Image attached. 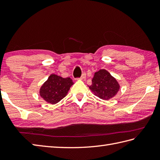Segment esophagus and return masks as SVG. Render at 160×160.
Segmentation results:
<instances>
[{
    "instance_id": "1",
    "label": "esophagus",
    "mask_w": 160,
    "mask_h": 160,
    "mask_svg": "<svg viewBox=\"0 0 160 160\" xmlns=\"http://www.w3.org/2000/svg\"><path fill=\"white\" fill-rule=\"evenodd\" d=\"M86 78V73H83L82 74V76H81V77L79 78V79H80V80H83V79H84V78Z\"/></svg>"
}]
</instances>
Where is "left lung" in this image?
Listing matches in <instances>:
<instances>
[{"label": "left lung", "mask_w": 160, "mask_h": 160, "mask_svg": "<svg viewBox=\"0 0 160 160\" xmlns=\"http://www.w3.org/2000/svg\"><path fill=\"white\" fill-rule=\"evenodd\" d=\"M89 89L101 99L108 100L115 96L120 85L115 78L105 69L95 73Z\"/></svg>", "instance_id": "obj_1"}]
</instances>
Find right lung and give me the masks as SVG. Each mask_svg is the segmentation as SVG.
I'll return each instance as SVG.
<instances>
[{
    "label": "right lung",
    "mask_w": 160,
    "mask_h": 160,
    "mask_svg": "<svg viewBox=\"0 0 160 160\" xmlns=\"http://www.w3.org/2000/svg\"><path fill=\"white\" fill-rule=\"evenodd\" d=\"M73 84L70 78H63L52 74L40 88V96L47 102L56 104L65 97Z\"/></svg>",
    "instance_id": "obj_1"
}]
</instances>
